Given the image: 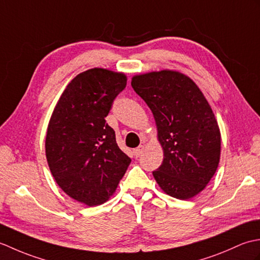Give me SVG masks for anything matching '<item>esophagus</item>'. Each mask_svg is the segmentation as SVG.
Here are the masks:
<instances>
[{"instance_id":"obj_1","label":"esophagus","mask_w":260,"mask_h":260,"mask_svg":"<svg viewBox=\"0 0 260 260\" xmlns=\"http://www.w3.org/2000/svg\"><path fill=\"white\" fill-rule=\"evenodd\" d=\"M143 151H144V145H140L139 147L137 148H135L134 150V155L136 156V157H139L141 154L143 153Z\"/></svg>"}]
</instances>
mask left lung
Masks as SVG:
<instances>
[{
    "label": "left lung",
    "instance_id": "left-lung-1",
    "mask_svg": "<svg viewBox=\"0 0 260 260\" xmlns=\"http://www.w3.org/2000/svg\"><path fill=\"white\" fill-rule=\"evenodd\" d=\"M132 87L152 110L164 158L153 176L167 194L187 200L217 171L221 135L214 114L189 77L173 70L134 76Z\"/></svg>",
    "mask_w": 260,
    "mask_h": 260
}]
</instances>
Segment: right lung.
<instances>
[{
	"label": "right lung",
	"mask_w": 260,
	"mask_h": 260,
	"mask_svg": "<svg viewBox=\"0 0 260 260\" xmlns=\"http://www.w3.org/2000/svg\"><path fill=\"white\" fill-rule=\"evenodd\" d=\"M126 82L121 73L84 71L66 87L49 121V169L62 191L86 206L106 202L131 163L105 119Z\"/></svg>",
	"instance_id": "1"
}]
</instances>
